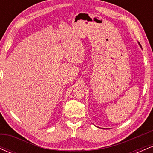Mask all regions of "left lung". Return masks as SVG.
Listing matches in <instances>:
<instances>
[{
	"mask_svg": "<svg viewBox=\"0 0 153 153\" xmlns=\"http://www.w3.org/2000/svg\"><path fill=\"white\" fill-rule=\"evenodd\" d=\"M140 46H141V45H140Z\"/></svg>",
	"mask_w": 153,
	"mask_h": 153,
	"instance_id": "obj_1",
	"label": "left lung"
}]
</instances>
